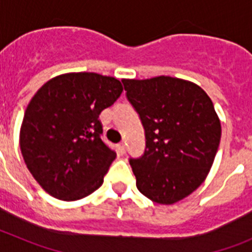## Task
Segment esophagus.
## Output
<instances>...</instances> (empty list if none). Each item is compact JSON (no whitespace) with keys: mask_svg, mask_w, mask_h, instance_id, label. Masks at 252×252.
I'll list each match as a JSON object with an SVG mask.
<instances>
[{"mask_svg":"<svg viewBox=\"0 0 252 252\" xmlns=\"http://www.w3.org/2000/svg\"><path fill=\"white\" fill-rule=\"evenodd\" d=\"M117 151H119L120 155H124L125 151H126V145H125V142H120L119 145H117Z\"/></svg>","mask_w":252,"mask_h":252,"instance_id":"1","label":"esophagus"}]
</instances>
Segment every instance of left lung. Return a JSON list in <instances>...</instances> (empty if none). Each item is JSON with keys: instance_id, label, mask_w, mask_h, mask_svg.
Returning <instances> with one entry per match:
<instances>
[{"instance_id": "1", "label": "left lung", "mask_w": 252, "mask_h": 252, "mask_svg": "<svg viewBox=\"0 0 252 252\" xmlns=\"http://www.w3.org/2000/svg\"><path fill=\"white\" fill-rule=\"evenodd\" d=\"M122 83L145 128V153L130 160L137 189L159 204L177 203L203 183L215 161L221 122L212 99L180 78Z\"/></svg>"}]
</instances>
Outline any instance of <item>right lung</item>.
<instances>
[{
    "label": "right lung",
    "mask_w": 252,
    "mask_h": 252,
    "mask_svg": "<svg viewBox=\"0 0 252 252\" xmlns=\"http://www.w3.org/2000/svg\"><path fill=\"white\" fill-rule=\"evenodd\" d=\"M124 88L97 73H65L40 87L20 128V149L39 186L60 201H78L103 183L116 153L99 137V113Z\"/></svg>",
    "instance_id": "1"
}]
</instances>
